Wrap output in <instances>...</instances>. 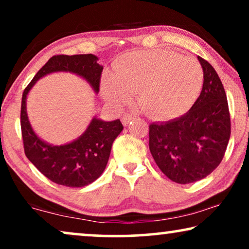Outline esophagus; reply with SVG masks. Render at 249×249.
<instances>
[{"mask_svg": "<svg viewBox=\"0 0 249 249\" xmlns=\"http://www.w3.org/2000/svg\"><path fill=\"white\" fill-rule=\"evenodd\" d=\"M136 117L134 114H124V117L121 118V122H122V124L124 125H127L129 122H130L131 120H134Z\"/></svg>", "mask_w": 249, "mask_h": 249, "instance_id": "34e87169", "label": "esophagus"}]
</instances>
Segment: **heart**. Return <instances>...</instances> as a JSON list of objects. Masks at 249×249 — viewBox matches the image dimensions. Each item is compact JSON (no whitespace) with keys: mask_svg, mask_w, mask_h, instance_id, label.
<instances>
[{"mask_svg":"<svg viewBox=\"0 0 249 249\" xmlns=\"http://www.w3.org/2000/svg\"><path fill=\"white\" fill-rule=\"evenodd\" d=\"M204 74L198 61L171 50L129 52L102 79V93L111 104L124 105L137 94L139 107L156 120L185 114L198 98Z\"/></svg>","mask_w":249,"mask_h":249,"instance_id":"obj_1","label":"heart"}]
</instances>
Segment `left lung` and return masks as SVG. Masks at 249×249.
<instances>
[{"mask_svg":"<svg viewBox=\"0 0 249 249\" xmlns=\"http://www.w3.org/2000/svg\"><path fill=\"white\" fill-rule=\"evenodd\" d=\"M203 88L192 108L176 120L149 124V151L160 170L177 183L205 178L222 161L231 134L226 91L214 68L197 56Z\"/></svg>","mask_w":249,"mask_h":249,"instance_id":"left-lung-1","label":"left lung"}]
</instances>
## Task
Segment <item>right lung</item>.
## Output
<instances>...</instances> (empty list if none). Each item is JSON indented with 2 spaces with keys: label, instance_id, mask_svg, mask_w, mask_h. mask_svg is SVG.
Segmentation results:
<instances>
[{
  "label": "right lung",
  "instance_id": "right-lung-1",
  "mask_svg": "<svg viewBox=\"0 0 249 249\" xmlns=\"http://www.w3.org/2000/svg\"><path fill=\"white\" fill-rule=\"evenodd\" d=\"M55 71H70L85 78L95 91L100 90L103 67L93 54L54 55L44 64L25 88L21 100L20 124L27 159L51 181L72 188L95 181L107 164L114 139L124 129L120 120L104 122L94 118L77 141L62 146L46 144L33 131L26 112L27 94L40 77Z\"/></svg>",
  "mask_w": 249,
  "mask_h": 249
}]
</instances>
